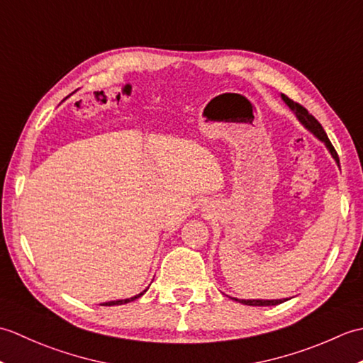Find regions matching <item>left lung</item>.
I'll return each mask as SVG.
<instances>
[{
	"mask_svg": "<svg viewBox=\"0 0 363 363\" xmlns=\"http://www.w3.org/2000/svg\"><path fill=\"white\" fill-rule=\"evenodd\" d=\"M282 99L285 103H287V106L290 107V109L296 113L298 120L303 123V125L311 130V133H313L315 135H317L321 142H325V145L328 146V150L330 151V154H333V157L337 160L338 164V154L335 151V148L333 146V143H330V140L328 138L325 129H323V126L318 123V120L313 117V115L306 109L304 106H301L299 103H295L293 99H290L289 96L282 95ZM235 301H240L242 304H246V306H277L284 303V301L287 299H272V301H265V299H235Z\"/></svg>",
	"mask_w": 363,
	"mask_h": 363,
	"instance_id": "8db88e82",
	"label": "left lung"
}]
</instances>
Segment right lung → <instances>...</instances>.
Listing matches in <instances>:
<instances>
[{"label": "right lung", "mask_w": 363, "mask_h": 363, "mask_svg": "<svg viewBox=\"0 0 363 363\" xmlns=\"http://www.w3.org/2000/svg\"><path fill=\"white\" fill-rule=\"evenodd\" d=\"M145 291H146V290H145ZM145 291L138 293V295H135V296H133V298L120 299V301H111V303H104V304H101V306H120V304H126V303H130V301H134V299H137V298H140Z\"/></svg>", "instance_id": "add662e5"}]
</instances>
